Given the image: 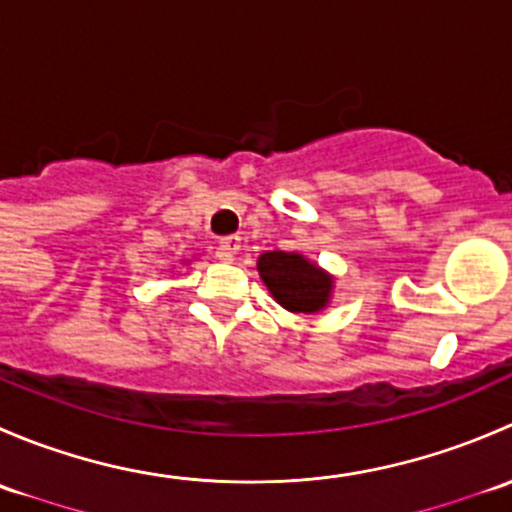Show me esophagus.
Returning a JSON list of instances; mask_svg holds the SVG:
<instances>
[{"mask_svg":"<svg viewBox=\"0 0 512 512\" xmlns=\"http://www.w3.org/2000/svg\"><path fill=\"white\" fill-rule=\"evenodd\" d=\"M237 250H240V237L237 235L223 237V240H220V247H218V257L223 262H230L232 257L237 255Z\"/></svg>","mask_w":512,"mask_h":512,"instance_id":"34e87169","label":"esophagus"}]
</instances>
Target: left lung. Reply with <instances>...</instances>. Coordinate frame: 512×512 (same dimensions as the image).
<instances>
[{"label":"left lung","instance_id":"1","mask_svg":"<svg viewBox=\"0 0 512 512\" xmlns=\"http://www.w3.org/2000/svg\"><path fill=\"white\" fill-rule=\"evenodd\" d=\"M257 272L287 312L314 314L332 299L334 277L299 252H265L257 260Z\"/></svg>","mask_w":512,"mask_h":512}]
</instances>
